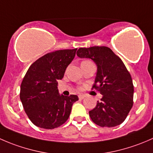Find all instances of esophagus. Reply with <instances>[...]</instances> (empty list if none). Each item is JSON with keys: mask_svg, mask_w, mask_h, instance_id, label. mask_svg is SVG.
Instances as JSON below:
<instances>
[{"mask_svg": "<svg viewBox=\"0 0 153 153\" xmlns=\"http://www.w3.org/2000/svg\"><path fill=\"white\" fill-rule=\"evenodd\" d=\"M84 98H85V95H78V98H79L80 100H83Z\"/></svg>", "mask_w": 153, "mask_h": 153, "instance_id": "1", "label": "esophagus"}]
</instances>
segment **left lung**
Returning a JSON list of instances; mask_svg holds the SVG:
<instances>
[{"instance_id":"1","label":"left lung","mask_w":153,"mask_h":153,"mask_svg":"<svg viewBox=\"0 0 153 153\" xmlns=\"http://www.w3.org/2000/svg\"><path fill=\"white\" fill-rule=\"evenodd\" d=\"M77 55L90 58L98 67L92 89L98 91L103 97L89 112L92 121L102 127L120 125L133 105L134 86L129 71L109 47L80 48Z\"/></svg>"}]
</instances>
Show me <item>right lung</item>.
I'll list each match as a JSON object with an SVG mask.
<instances>
[{"instance_id":"obj_1","label":"right lung","mask_w":153,"mask_h":153,"mask_svg":"<svg viewBox=\"0 0 153 153\" xmlns=\"http://www.w3.org/2000/svg\"><path fill=\"white\" fill-rule=\"evenodd\" d=\"M77 49H61L38 58L29 68L21 85L20 98L32 124L52 129L66 122L75 95H60L58 82L64 78L67 67L75 58Z\"/></svg>"}]
</instances>
